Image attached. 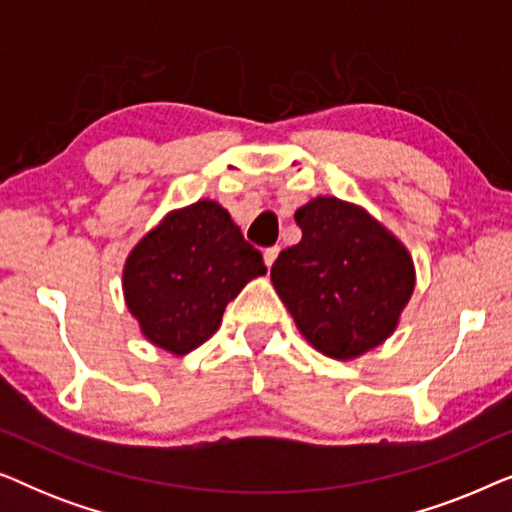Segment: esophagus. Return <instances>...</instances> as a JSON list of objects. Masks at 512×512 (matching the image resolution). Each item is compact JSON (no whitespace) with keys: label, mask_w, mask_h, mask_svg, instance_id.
Wrapping results in <instances>:
<instances>
[{"label":"esophagus","mask_w":512,"mask_h":512,"mask_svg":"<svg viewBox=\"0 0 512 512\" xmlns=\"http://www.w3.org/2000/svg\"><path fill=\"white\" fill-rule=\"evenodd\" d=\"M277 254H279V247H268L263 251V261H265V265H268V268H272V263L277 261Z\"/></svg>","instance_id":"esophagus-1"}]
</instances>
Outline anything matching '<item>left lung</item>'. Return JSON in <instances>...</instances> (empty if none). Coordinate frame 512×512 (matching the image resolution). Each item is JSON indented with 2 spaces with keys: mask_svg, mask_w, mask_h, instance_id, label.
I'll return each instance as SVG.
<instances>
[{
  "mask_svg": "<svg viewBox=\"0 0 512 512\" xmlns=\"http://www.w3.org/2000/svg\"><path fill=\"white\" fill-rule=\"evenodd\" d=\"M303 240L270 270L298 331L321 354L349 361L396 331L415 291L405 244L366 209L319 195L296 209Z\"/></svg>",
  "mask_w": 512,
  "mask_h": 512,
  "instance_id": "obj_1",
  "label": "left lung"
}]
</instances>
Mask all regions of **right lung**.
<instances>
[{
  "label": "right lung",
  "instance_id": "right-lung-1",
  "mask_svg": "<svg viewBox=\"0 0 512 512\" xmlns=\"http://www.w3.org/2000/svg\"><path fill=\"white\" fill-rule=\"evenodd\" d=\"M268 272L261 251L244 240L214 200L172 209L130 251L123 296L144 338L184 356L212 338L226 305Z\"/></svg>",
  "mask_w": 512,
  "mask_h": 512
}]
</instances>
